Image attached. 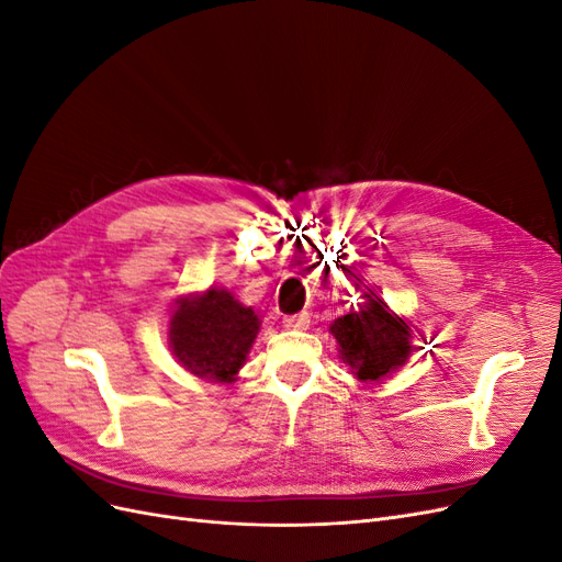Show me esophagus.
Listing matches in <instances>:
<instances>
[{"label":"esophagus","mask_w":562,"mask_h":562,"mask_svg":"<svg viewBox=\"0 0 562 562\" xmlns=\"http://www.w3.org/2000/svg\"><path fill=\"white\" fill-rule=\"evenodd\" d=\"M307 316H304V314H295V316H285L283 318V326L288 328V330H304V328H307Z\"/></svg>","instance_id":"1"}]
</instances>
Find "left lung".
Masks as SVG:
<instances>
[{
	"instance_id": "obj_1",
	"label": "left lung",
	"mask_w": 562,
	"mask_h": 562,
	"mask_svg": "<svg viewBox=\"0 0 562 562\" xmlns=\"http://www.w3.org/2000/svg\"><path fill=\"white\" fill-rule=\"evenodd\" d=\"M330 323L337 356L363 384H378L403 368L413 353V328L370 291Z\"/></svg>"
}]
</instances>
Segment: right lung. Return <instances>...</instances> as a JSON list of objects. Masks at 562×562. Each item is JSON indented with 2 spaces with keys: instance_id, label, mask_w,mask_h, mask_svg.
Instances as JSON below:
<instances>
[{
  "instance_id": "add662e5",
  "label": "right lung",
  "mask_w": 562,
  "mask_h": 562,
  "mask_svg": "<svg viewBox=\"0 0 562 562\" xmlns=\"http://www.w3.org/2000/svg\"><path fill=\"white\" fill-rule=\"evenodd\" d=\"M262 321L227 288L211 285L176 300L168 318V347L194 378L229 384L239 378Z\"/></svg>"
}]
</instances>
